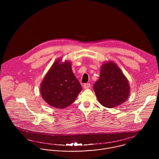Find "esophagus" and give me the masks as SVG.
Wrapping results in <instances>:
<instances>
[{
  "mask_svg": "<svg viewBox=\"0 0 159 159\" xmlns=\"http://www.w3.org/2000/svg\"><path fill=\"white\" fill-rule=\"evenodd\" d=\"M90 86H91L90 83H86V84H84V86H83V87H84V89H88V88H90Z\"/></svg>",
  "mask_w": 159,
  "mask_h": 159,
  "instance_id": "esophagus-1",
  "label": "esophagus"
}]
</instances>
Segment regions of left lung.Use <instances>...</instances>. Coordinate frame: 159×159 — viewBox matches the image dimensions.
<instances>
[{
    "label": "left lung",
    "mask_w": 159,
    "mask_h": 159,
    "mask_svg": "<svg viewBox=\"0 0 159 159\" xmlns=\"http://www.w3.org/2000/svg\"><path fill=\"white\" fill-rule=\"evenodd\" d=\"M98 102L103 107L113 108L122 104L130 94L127 78L113 62L104 63L100 78L93 86Z\"/></svg>",
    "instance_id": "8db88e82"
}]
</instances>
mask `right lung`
<instances>
[{
    "label": "right lung",
    "mask_w": 159,
    "mask_h": 159,
    "mask_svg": "<svg viewBox=\"0 0 159 159\" xmlns=\"http://www.w3.org/2000/svg\"><path fill=\"white\" fill-rule=\"evenodd\" d=\"M82 87L69 61L57 59L43 78L40 88L42 98L52 107L62 109L73 103Z\"/></svg>",
    "instance_id": "right-lung-1"
}]
</instances>
